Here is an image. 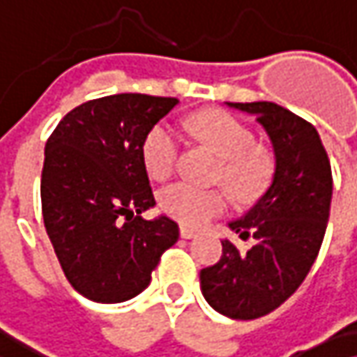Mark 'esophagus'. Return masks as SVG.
<instances>
[{
	"mask_svg": "<svg viewBox=\"0 0 357 357\" xmlns=\"http://www.w3.org/2000/svg\"><path fill=\"white\" fill-rule=\"evenodd\" d=\"M197 236H199V231H197V229L187 227V225H183V227H181V238H183V240H192V238H197Z\"/></svg>",
	"mask_w": 357,
	"mask_h": 357,
	"instance_id": "obj_1",
	"label": "esophagus"
}]
</instances>
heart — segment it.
Masks as SVG:
<instances>
[{"mask_svg":"<svg viewBox=\"0 0 357 357\" xmlns=\"http://www.w3.org/2000/svg\"><path fill=\"white\" fill-rule=\"evenodd\" d=\"M185 132L205 144L217 158L219 178L238 199H252L266 187L272 174L268 154L254 146V134L240 119L225 112L207 109L191 115L183 123ZM181 142L166 123L154 126L142 144V158L152 178L172 174ZM160 207L166 215L185 223L203 225L227 207V195L221 189H199L189 183H172L160 192Z\"/></svg>","mask_w":357,"mask_h":357,"instance_id":"1","label":"heart"}]
</instances>
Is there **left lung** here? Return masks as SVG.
Here are the masks:
<instances>
[{
  "instance_id": "1",
  "label": "left lung",
  "mask_w": 357,
  "mask_h": 357,
  "mask_svg": "<svg viewBox=\"0 0 357 357\" xmlns=\"http://www.w3.org/2000/svg\"><path fill=\"white\" fill-rule=\"evenodd\" d=\"M256 115L274 150L266 192L229 227L252 238L250 250L223 240L221 260L201 270V291L217 313L258 319L278 309L303 284L317 260L331 207V165L317 130L293 112L270 103H227Z\"/></svg>"
}]
</instances>
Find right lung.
<instances>
[{
  "label": "right lung",
  "instance_id": "1",
  "mask_svg": "<svg viewBox=\"0 0 357 357\" xmlns=\"http://www.w3.org/2000/svg\"><path fill=\"white\" fill-rule=\"evenodd\" d=\"M176 103L142 93L93 99L64 115L46 142L44 227L66 280L89 301L140 294L178 240L170 217H142L156 205L142 144Z\"/></svg>",
  "mask_w": 357,
  "mask_h": 357
}]
</instances>
